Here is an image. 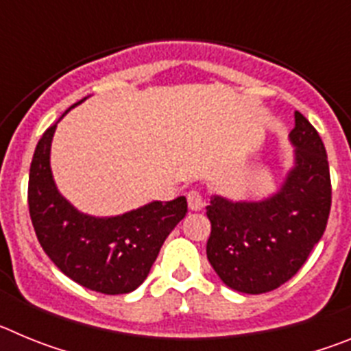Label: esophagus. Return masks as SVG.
I'll return each instance as SVG.
<instances>
[{"instance_id":"obj_1","label":"esophagus","mask_w":351,"mask_h":351,"mask_svg":"<svg viewBox=\"0 0 351 351\" xmlns=\"http://www.w3.org/2000/svg\"><path fill=\"white\" fill-rule=\"evenodd\" d=\"M204 206H206V200H204L200 191L193 190L188 193V207H190L191 210H202Z\"/></svg>"}]
</instances>
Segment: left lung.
<instances>
[{"instance_id": "8db88e82", "label": "left lung", "mask_w": 351, "mask_h": 351, "mask_svg": "<svg viewBox=\"0 0 351 351\" xmlns=\"http://www.w3.org/2000/svg\"><path fill=\"white\" fill-rule=\"evenodd\" d=\"M293 158L276 191L260 200L214 193L207 260L228 288L258 295L287 283L322 239L330 213V172L320 135L295 112Z\"/></svg>"}]
</instances>
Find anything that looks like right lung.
<instances>
[{
    "instance_id": "right-lung-1",
    "label": "right lung",
    "mask_w": 351,
    "mask_h": 351,
    "mask_svg": "<svg viewBox=\"0 0 351 351\" xmlns=\"http://www.w3.org/2000/svg\"><path fill=\"white\" fill-rule=\"evenodd\" d=\"M60 121L42 135L29 169L27 204L40 246L75 283L107 295L130 293L144 283L165 239L188 213L186 198L153 200L117 216L80 213L52 176L51 147Z\"/></svg>"
}]
</instances>
